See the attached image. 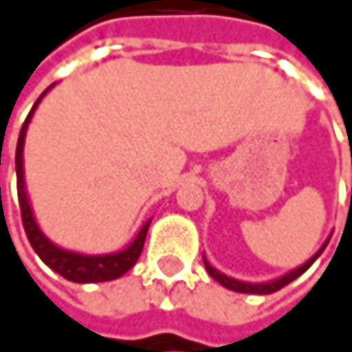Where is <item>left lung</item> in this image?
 <instances>
[{
	"instance_id": "8db88e82",
	"label": "left lung",
	"mask_w": 352,
	"mask_h": 352,
	"mask_svg": "<svg viewBox=\"0 0 352 352\" xmlns=\"http://www.w3.org/2000/svg\"><path fill=\"white\" fill-rule=\"evenodd\" d=\"M352 196V192H351ZM328 242H330V238L325 240L323 244H321V248L307 261V263H302V265H298L296 269H292V271H288V273H284V275H280V278H275V280H269V282H242V280H236V278H230V275H225V273H221L219 269H214L208 261H206V256L202 254V258H204V267H206V271H208V275L212 280H217L223 288H228V290H234V292H242V294H273V292H278V290H282L284 286H288L290 282H294L296 278H300V275L319 258V254L325 250V246H328Z\"/></svg>"
}]
</instances>
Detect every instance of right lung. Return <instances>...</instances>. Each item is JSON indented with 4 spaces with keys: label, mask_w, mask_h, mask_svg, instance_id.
I'll return each instance as SVG.
<instances>
[{
    "label": "right lung",
    "mask_w": 352,
    "mask_h": 352,
    "mask_svg": "<svg viewBox=\"0 0 352 352\" xmlns=\"http://www.w3.org/2000/svg\"><path fill=\"white\" fill-rule=\"evenodd\" d=\"M56 85V83H54ZM50 85L35 102V106L31 108L27 120H24L20 135H18V146H16V182H18V204H20V212H22V225L24 232H27V238L33 246V250L39 254V258L54 269L56 273H60L64 280L74 282V284H98V282H110V280H118L120 275L127 273L140 258L142 250H144V242H146V234L150 228V221H146L142 225V230L138 232V236L133 238V242L122 248L118 252H108V254H83V252H74V250H66L58 244H54L39 228V223L35 219L33 206L29 202V194H27V184H24V138H27V129L29 122L39 106V102L43 100V96L54 87Z\"/></svg>",
    "instance_id": "1"
}]
</instances>
